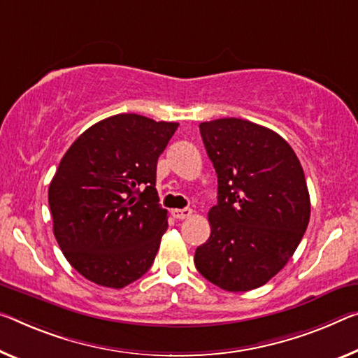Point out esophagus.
<instances>
[{
    "label": "esophagus",
    "instance_id": "1",
    "mask_svg": "<svg viewBox=\"0 0 358 358\" xmlns=\"http://www.w3.org/2000/svg\"><path fill=\"white\" fill-rule=\"evenodd\" d=\"M171 214H173L174 219H179V221H182V219H187V217L192 216V210H189V208H185V210H173Z\"/></svg>",
    "mask_w": 358,
    "mask_h": 358
}]
</instances>
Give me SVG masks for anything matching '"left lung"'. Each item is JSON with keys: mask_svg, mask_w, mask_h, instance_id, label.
Instances as JSON below:
<instances>
[{"mask_svg": "<svg viewBox=\"0 0 358 358\" xmlns=\"http://www.w3.org/2000/svg\"><path fill=\"white\" fill-rule=\"evenodd\" d=\"M200 133L217 174V205L195 266L225 291L259 288L294 255L309 224L304 171L282 136L248 120L205 122Z\"/></svg>", "mask_w": 358, "mask_h": 358, "instance_id": "obj_1", "label": "left lung"}]
</instances>
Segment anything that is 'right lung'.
<instances>
[{
	"mask_svg": "<svg viewBox=\"0 0 358 358\" xmlns=\"http://www.w3.org/2000/svg\"><path fill=\"white\" fill-rule=\"evenodd\" d=\"M178 126L113 115L87 128L60 160L48 192L54 236L90 282L120 289L152 267L168 229L157 162Z\"/></svg>",
	"mask_w": 358,
	"mask_h": 358,
	"instance_id": "add662e5",
	"label": "right lung"
}]
</instances>
